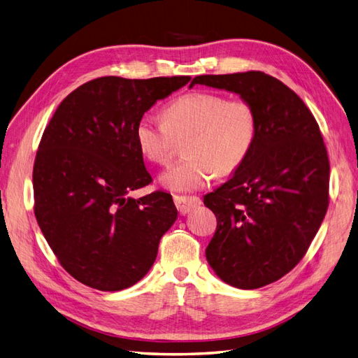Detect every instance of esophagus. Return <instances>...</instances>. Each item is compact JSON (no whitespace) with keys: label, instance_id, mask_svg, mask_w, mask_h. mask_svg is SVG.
Here are the masks:
<instances>
[{"label":"esophagus","instance_id":"obj_1","mask_svg":"<svg viewBox=\"0 0 358 358\" xmlns=\"http://www.w3.org/2000/svg\"><path fill=\"white\" fill-rule=\"evenodd\" d=\"M173 199H175L176 208H178L179 213H182V215L188 213L191 209L197 208V206L201 204V200L199 197H194V196L192 197H189V196H175Z\"/></svg>","mask_w":358,"mask_h":358}]
</instances>
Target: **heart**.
Listing matches in <instances>:
<instances>
[{
    "label": "heart",
    "instance_id": "obj_1",
    "mask_svg": "<svg viewBox=\"0 0 358 358\" xmlns=\"http://www.w3.org/2000/svg\"><path fill=\"white\" fill-rule=\"evenodd\" d=\"M164 121L143 115L136 124V143L154 164H167L175 154L176 138L189 136L185 155L161 176L162 185L175 191H197L220 176L239 169L254 148L258 115L245 99L208 91L183 94L162 112Z\"/></svg>",
    "mask_w": 358,
    "mask_h": 358
}]
</instances>
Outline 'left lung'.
<instances>
[{
  "instance_id": "1",
  "label": "left lung",
  "mask_w": 358,
  "mask_h": 358,
  "mask_svg": "<svg viewBox=\"0 0 358 358\" xmlns=\"http://www.w3.org/2000/svg\"><path fill=\"white\" fill-rule=\"evenodd\" d=\"M249 100L258 134L243 164L204 196L216 216L206 258L224 282L255 289L305 257L329 208L330 162L315 117L300 96L263 71L204 74L194 85Z\"/></svg>"
}]
</instances>
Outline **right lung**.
Listing matches in <instances>:
<instances>
[{
	"instance_id": "obj_1",
	"label": "right lung",
	"mask_w": 358,
	"mask_h": 358,
	"mask_svg": "<svg viewBox=\"0 0 358 358\" xmlns=\"http://www.w3.org/2000/svg\"><path fill=\"white\" fill-rule=\"evenodd\" d=\"M189 76H104L69 94L41 136L32 170L34 213L59 264L79 282L119 291L152 267L178 210L171 196L129 194L152 182L136 124Z\"/></svg>"
}]
</instances>
